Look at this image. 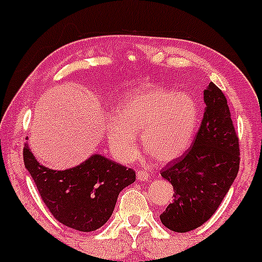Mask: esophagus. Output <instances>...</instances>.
Wrapping results in <instances>:
<instances>
[{"label": "esophagus", "instance_id": "34e87169", "mask_svg": "<svg viewBox=\"0 0 262 262\" xmlns=\"http://www.w3.org/2000/svg\"><path fill=\"white\" fill-rule=\"evenodd\" d=\"M137 179L139 180V182H145V180L149 179V175L146 171L139 170V171H137Z\"/></svg>", "mask_w": 262, "mask_h": 262}]
</instances>
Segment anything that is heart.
I'll use <instances>...</instances> for the list:
<instances>
[{
	"label": "heart",
	"mask_w": 262,
	"mask_h": 262,
	"mask_svg": "<svg viewBox=\"0 0 262 262\" xmlns=\"http://www.w3.org/2000/svg\"><path fill=\"white\" fill-rule=\"evenodd\" d=\"M117 117L105 122L112 153L122 163L137 158V136L143 149L160 163L178 159L191 145L200 124V104L190 93L163 87L136 88L118 103Z\"/></svg>",
	"instance_id": "obj_1"
}]
</instances>
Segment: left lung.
I'll list each match as a JSON object with an SVG mask.
<instances>
[{
  "instance_id": "1",
  "label": "left lung",
  "mask_w": 262,
  "mask_h": 262,
  "mask_svg": "<svg viewBox=\"0 0 262 262\" xmlns=\"http://www.w3.org/2000/svg\"><path fill=\"white\" fill-rule=\"evenodd\" d=\"M203 122L188 151L169 163L162 177L174 188V201L160 215L165 228L188 232L212 216L240 165L238 139L228 100L214 83L204 91Z\"/></svg>"
}]
</instances>
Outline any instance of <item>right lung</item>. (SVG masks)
<instances>
[{"label": "right lung", "instance_id": "right-lung-1", "mask_svg": "<svg viewBox=\"0 0 262 262\" xmlns=\"http://www.w3.org/2000/svg\"><path fill=\"white\" fill-rule=\"evenodd\" d=\"M24 160L43 203L59 223L78 231L102 228L113 214L118 195L136 182V171L100 154L73 168L54 170L37 162L28 143Z\"/></svg>", "mask_w": 262, "mask_h": 262}]
</instances>
